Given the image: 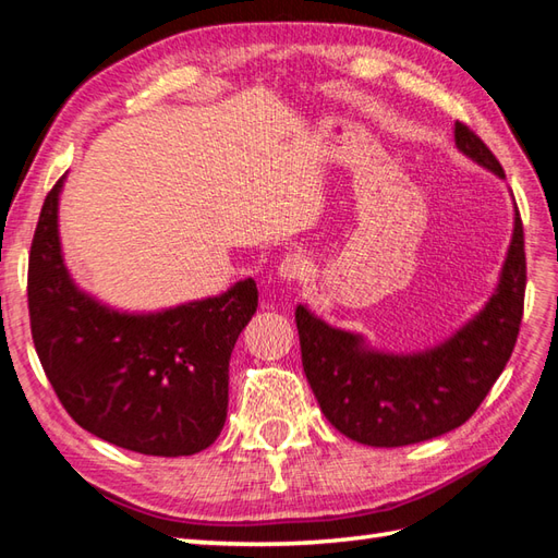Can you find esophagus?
I'll return each mask as SVG.
<instances>
[{"label":"esophagus","mask_w":558,"mask_h":558,"mask_svg":"<svg viewBox=\"0 0 558 558\" xmlns=\"http://www.w3.org/2000/svg\"><path fill=\"white\" fill-rule=\"evenodd\" d=\"M305 271H307V263L301 255H287V259H281L277 275H279V279L291 283V281L303 279Z\"/></svg>","instance_id":"obj_1"}]
</instances>
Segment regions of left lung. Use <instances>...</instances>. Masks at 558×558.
I'll return each instance as SVG.
<instances>
[{"mask_svg": "<svg viewBox=\"0 0 558 558\" xmlns=\"http://www.w3.org/2000/svg\"><path fill=\"white\" fill-rule=\"evenodd\" d=\"M456 147L499 179L504 169L489 147L456 121ZM521 215L499 283L485 307L449 339L417 353H387L363 333L327 325L295 307L305 377L322 413L341 435L367 447H408L461 427L477 411L513 353L523 319L525 245Z\"/></svg>", "mask_w": 558, "mask_h": 558, "instance_id": "obj_1", "label": "left lung"}]
</instances>
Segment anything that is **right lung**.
<instances>
[{"mask_svg": "<svg viewBox=\"0 0 558 558\" xmlns=\"http://www.w3.org/2000/svg\"><path fill=\"white\" fill-rule=\"evenodd\" d=\"M61 177L47 193L28 259L37 357L76 423L121 449L191 456L227 420L229 357L257 307L253 279L157 313L117 311L73 281L59 241Z\"/></svg>", "mask_w": 558, "mask_h": 558, "instance_id": "right-lung-1", "label": "right lung"}]
</instances>
